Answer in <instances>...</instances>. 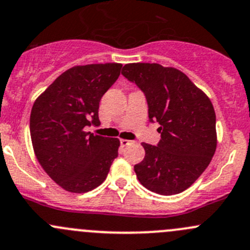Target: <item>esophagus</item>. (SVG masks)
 I'll use <instances>...</instances> for the list:
<instances>
[{"label": "esophagus", "instance_id": "esophagus-1", "mask_svg": "<svg viewBox=\"0 0 250 250\" xmlns=\"http://www.w3.org/2000/svg\"><path fill=\"white\" fill-rule=\"evenodd\" d=\"M120 143H122L123 146H130V144H132L133 141L125 140V138H122V140H120Z\"/></svg>", "mask_w": 250, "mask_h": 250}]
</instances>
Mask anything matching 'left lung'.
<instances>
[{
    "label": "left lung",
    "mask_w": 250,
    "mask_h": 250,
    "mask_svg": "<svg viewBox=\"0 0 250 250\" xmlns=\"http://www.w3.org/2000/svg\"><path fill=\"white\" fill-rule=\"evenodd\" d=\"M122 73L146 94L149 119L160 124L158 146L142 143L146 155L133 167L138 181L166 196L184 191L207 168L217 149L209 97L174 67L127 63Z\"/></svg>",
    "instance_id": "left-lung-1"
}]
</instances>
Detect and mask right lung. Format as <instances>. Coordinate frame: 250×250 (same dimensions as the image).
Segmentation results:
<instances>
[{
  "label": "right lung",
  "instance_id": "right-lung-1",
  "mask_svg": "<svg viewBox=\"0 0 250 250\" xmlns=\"http://www.w3.org/2000/svg\"><path fill=\"white\" fill-rule=\"evenodd\" d=\"M122 63L68 68L36 99L30 115L33 151L45 173L68 192L90 191L106 179L120 141L86 132L99 126L101 97Z\"/></svg>",
  "mask_w": 250,
  "mask_h": 250
}]
</instances>
